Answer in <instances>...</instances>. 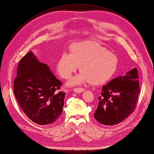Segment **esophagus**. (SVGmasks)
<instances>
[{
  "mask_svg": "<svg viewBox=\"0 0 154 154\" xmlns=\"http://www.w3.org/2000/svg\"><path fill=\"white\" fill-rule=\"evenodd\" d=\"M73 91L75 93H80L83 92L85 91V89H83V88H75V89H73Z\"/></svg>",
  "mask_w": 154,
  "mask_h": 154,
  "instance_id": "obj_1",
  "label": "esophagus"
}]
</instances>
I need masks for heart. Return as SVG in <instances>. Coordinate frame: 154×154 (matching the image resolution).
I'll use <instances>...</instances> for the list:
<instances>
[{
	"mask_svg": "<svg viewBox=\"0 0 154 154\" xmlns=\"http://www.w3.org/2000/svg\"><path fill=\"white\" fill-rule=\"evenodd\" d=\"M79 65L81 72L71 80L69 84L75 85L89 81L93 85H99L106 82L115 73L118 58L99 43L82 42L72 44L70 54L61 55L56 69L61 77L68 79Z\"/></svg>",
	"mask_w": 154,
	"mask_h": 154,
	"instance_id": "b5f03b06",
	"label": "heart"
}]
</instances>
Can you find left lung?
Listing matches in <instances>:
<instances>
[{"mask_svg": "<svg viewBox=\"0 0 154 154\" xmlns=\"http://www.w3.org/2000/svg\"><path fill=\"white\" fill-rule=\"evenodd\" d=\"M140 89L136 68L103 86L94 119L103 125L122 122L134 111Z\"/></svg>", "mask_w": 154, "mask_h": 154, "instance_id": "1", "label": "left lung"}]
</instances>
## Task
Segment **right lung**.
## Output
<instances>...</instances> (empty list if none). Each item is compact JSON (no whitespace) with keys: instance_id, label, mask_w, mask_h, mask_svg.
Wrapping results in <instances>:
<instances>
[{"instance_id":"1","label":"right lung","mask_w":154,"mask_h":154,"mask_svg":"<svg viewBox=\"0 0 154 154\" xmlns=\"http://www.w3.org/2000/svg\"><path fill=\"white\" fill-rule=\"evenodd\" d=\"M61 85L48 65L40 63L32 51L20 60L14 93L21 109L34 122L47 125L59 119L65 95L57 92Z\"/></svg>"}]
</instances>
